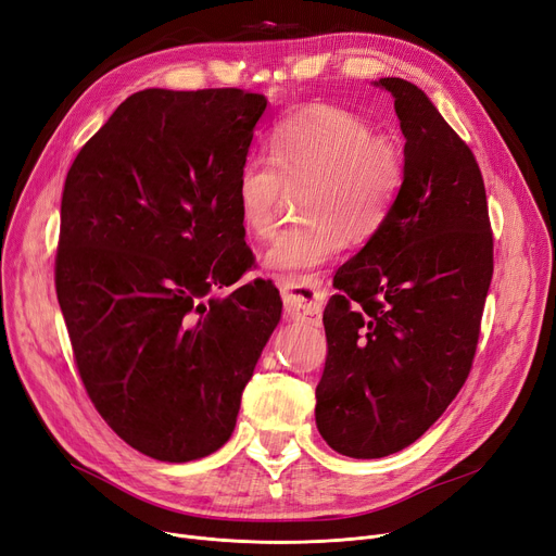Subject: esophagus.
<instances>
[{"label":"esophagus","mask_w":556,"mask_h":556,"mask_svg":"<svg viewBox=\"0 0 556 556\" xmlns=\"http://www.w3.org/2000/svg\"><path fill=\"white\" fill-rule=\"evenodd\" d=\"M277 286L288 316L302 320H313L320 316L325 286L318 277H279Z\"/></svg>","instance_id":"1"}]
</instances>
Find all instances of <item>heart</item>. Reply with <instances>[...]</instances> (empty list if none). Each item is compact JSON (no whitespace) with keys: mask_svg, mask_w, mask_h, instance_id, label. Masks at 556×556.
I'll return each instance as SVG.
<instances>
[{"mask_svg":"<svg viewBox=\"0 0 556 556\" xmlns=\"http://www.w3.org/2000/svg\"><path fill=\"white\" fill-rule=\"evenodd\" d=\"M268 156L238 167L236 211L245 236L275 229L286 186H300V225L281 229L263 263L279 273H304L331 261L345 245L372 238L389 220L404 186V156L375 131L370 119L343 106L313 104L273 127Z\"/></svg>","mask_w":556,"mask_h":556,"instance_id":"heart-1","label":"heart"}]
</instances>
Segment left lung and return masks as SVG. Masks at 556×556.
Here are the masks:
<instances>
[{
    "instance_id": "8db88e82",
    "label": "left lung",
    "mask_w": 556,
    "mask_h": 556,
    "mask_svg": "<svg viewBox=\"0 0 556 556\" xmlns=\"http://www.w3.org/2000/svg\"><path fill=\"white\" fill-rule=\"evenodd\" d=\"M377 86L395 98L404 186L386 225L333 277L316 389L318 431L352 458L400 452L443 416L470 375L493 277L472 150L418 86Z\"/></svg>"
}]
</instances>
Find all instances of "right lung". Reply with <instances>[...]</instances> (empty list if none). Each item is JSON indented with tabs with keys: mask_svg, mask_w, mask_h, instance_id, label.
<instances>
[{
	"mask_svg": "<svg viewBox=\"0 0 556 556\" xmlns=\"http://www.w3.org/2000/svg\"><path fill=\"white\" fill-rule=\"evenodd\" d=\"M268 100L243 88L134 92L72 163L54 265L84 389L134 450L223 447L281 316L273 281L215 300L254 263L238 167Z\"/></svg>",
	"mask_w": 556,
	"mask_h": 556,
	"instance_id": "obj_1",
	"label": "right lung"
}]
</instances>
